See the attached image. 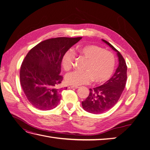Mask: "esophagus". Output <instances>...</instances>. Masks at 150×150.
I'll return each mask as SVG.
<instances>
[{
	"label": "esophagus",
	"instance_id": "1",
	"mask_svg": "<svg viewBox=\"0 0 150 150\" xmlns=\"http://www.w3.org/2000/svg\"><path fill=\"white\" fill-rule=\"evenodd\" d=\"M68 88H69V89H72V88L78 89V88H79V87H78V86H68Z\"/></svg>",
	"mask_w": 150,
	"mask_h": 150
}]
</instances>
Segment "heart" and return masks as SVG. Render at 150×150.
Returning <instances> with one entry per match:
<instances>
[{
  "instance_id": "heart-1",
  "label": "heart",
  "mask_w": 150,
  "mask_h": 150,
  "mask_svg": "<svg viewBox=\"0 0 150 150\" xmlns=\"http://www.w3.org/2000/svg\"><path fill=\"white\" fill-rule=\"evenodd\" d=\"M78 55L87 59L84 71H74L66 74V82L70 85L79 86L91 82L93 79L96 83L105 82L112 74L115 65L113 54L96 45L88 44L76 48ZM75 55L71 50L63 54L61 64L65 71H69L73 64Z\"/></svg>"
}]
</instances>
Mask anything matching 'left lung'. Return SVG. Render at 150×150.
Here are the masks:
<instances>
[{"mask_svg":"<svg viewBox=\"0 0 150 150\" xmlns=\"http://www.w3.org/2000/svg\"><path fill=\"white\" fill-rule=\"evenodd\" d=\"M102 40L117 52L119 65L111 79L103 85L89 89V96L82 101L84 110L93 114L102 113L110 110L115 105L125 88L127 79V66L124 57L110 42Z\"/></svg>","mask_w":150,"mask_h":150,"instance_id":"1","label":"left lung"}]
</instances>
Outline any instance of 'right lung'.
<instances>
[{
    "label": "right lung",
    "instance_id": "right-lung-1",
    "mask_svg": "<svg viewBox=\"0 0 150 150\" xmlns=\"http://www.w3.org/2000/svg\"><path fill=\"white\" fill-rule=\"evenodd\" d=\"M81 37L51 38L32 48L22 63L20 82L27 99L35 108L49 110L56 108L61 98L59 88L63 77V54L78 42Z\"/></svg>",
    "mask_w": 150,
    "mask_h": 150
}]
</instances>
